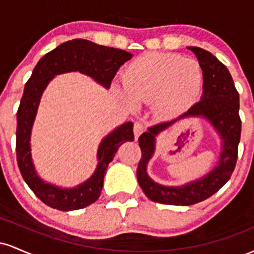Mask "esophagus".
I'll return each instance as SVG.
<instances>
[{
    "mask_svg": "<svg viewBox=\"0 0 254 254\" xmlns=\"http://www.w3.org/2000/svg\"><path fill=\"white\" fill-rule=\"evenodd\" d=\"M144 130V127L143 124L139 123V122H136L135 124H133V133H135V138L137 139L139 137V135H141L142 132H143Z\"/></svg>",
    "mask_w": 254,
    "mask_h": 254,
    "instance_id": "34e87169",
    "label": "esophagus"
}]
</instances>
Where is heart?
<instances>
[{
  "instance_id": "1",
  "label": "heart",
  "mask_w": 254,
  "mask_h": 254,
  "mask_svg": "<svg viewBox=\"0 0 254 254\" xmlns=\"http://www.w3.org/2000/svg\"><path fill=\"white\" fill-rule=\"evenodd\" d=\"M127 94H119L127 106L137 103H155L166 116L183 112L196 101L203 86L199 64L174 54H148L125 68L122 76Z\"/></svg>"
}]
</instances>
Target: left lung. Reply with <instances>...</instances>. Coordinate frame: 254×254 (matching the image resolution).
Masks as SVG:
<instances>
[{
    "instance_id": "left-lung-1",
    "label": "left lung",
    "mask_w": 254,
    "mask_h": 254,
    "mask_svg": "<svg viewBox=\"0 0 254 254\" xmlns=\"http://www.w3.org/2000/svg\"><path fill=\"white\" fill-rule=\"evenodd\" d=\"M196 55L203 72V94L188 112L179 118L150 127L138 138L142 157L137 168V180L145 196L153 202L170 205H192L216 193L232 177L238 159L241 135L239 93L232 75L214 55L197 46H189ZM203 117L208 119L223 139V151L218 166L203 178L182 187H164L146 174L147 161L155 151V137L179 119Z\"/></svg>"
}]
</instances>
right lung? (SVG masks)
I'll return each instance as SVG.
<instances>
[{"label":"right lung","mask_w":254,"mask_h":254,"mask_svg":"<svg viewBox=\"0 0 254 254\" xmlns=\"http://www.w3.org/2000/svg\"><path fill=\"white\" fill-rule=\"evenodd\" d=\"M131 57L130 52L121 49L98 45L86 39H72L40 58L32 71L16 113V160L26 184L46 205L57 210L70 211L94 203L100 197L107 166L118 148L127 141H133V124L132 122L124 123L101 141L97 170L89 179L76 188H58L38 177L31 156V130L44 89L56 75L70 71L88 75L105 88H110L116 72Z\"/></svg>","instance_id":"right-lung-1"}]
</instances>
